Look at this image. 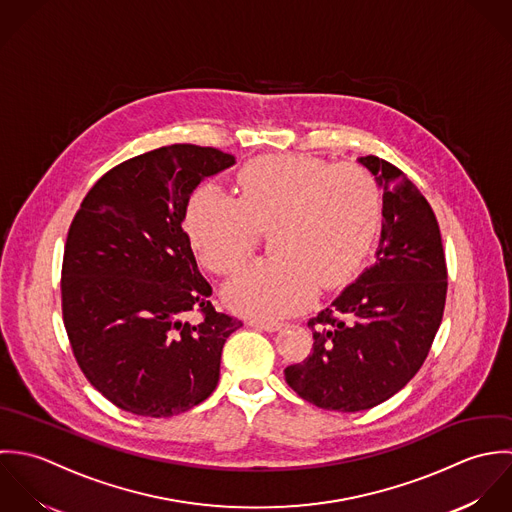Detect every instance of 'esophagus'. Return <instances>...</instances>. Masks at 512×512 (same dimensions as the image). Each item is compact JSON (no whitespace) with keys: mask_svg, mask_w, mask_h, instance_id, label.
<instances>
[{"mask_svg":"<svg viewBox=\"0 0 512 512\" xmlns=\"http://www.w3.org/2000/svg\"><path fill=\"white\" fill-rule=\"evenodd\" d=\"M247 324H249V326H255V328H259V330H267V332H275V330H279V328L283 326V324L277 322V320H261V318H249Z\"/></svg>","mask_w":512,"mask_h":512,"instance_id":"obj_1","label":"esophagus"}]
</instances>
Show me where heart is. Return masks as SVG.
Here are the masks:
<instances>
[{
	"instance_id": "heart-1",
	"label": "heart",
	"mask_w": 512,
	"mask_h": 512,
	"mask_svg": "<svg viewBox=\"0 0 512 512\" xmlns=\"http://www.w3.org/2000/svg\"><path fill=\"white\" fill-rule=\"evenodd\" d=\"M237 200L198 188L184 213L192 247L217 275L235 273L269 231L271 259L243 269L225 289L229 303L275 318L346 283L370 253L384 213L376 178L360 164L308 154H273L245 164Z\"/></svg>"
}]
</instances>
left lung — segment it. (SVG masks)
<instances>
[{
    "instance_id": "1",
    "label": "left lung",
    "mask_w": 512,
    "mask_h": 512,
    "mask_svg": "<svg viewBox=\"0 0 512 512\" xmlns=\"http://www.w3.org/2000/svg\"><path fill=\"white\" fill-rule=\"evenodd\" d=\"M384 188L376 261L308 320L312 350L285 368L287 384L334 411L374 408L398 394L425 362L443 318L447 265L437 217L394 164L362 156Z\"/></svg>"
}]
</instances>
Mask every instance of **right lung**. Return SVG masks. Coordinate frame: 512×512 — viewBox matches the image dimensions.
I'll return each mask as SVG.
<instances>
[{"label": "right lung", "mask_w": 512, "mask_h": 512, "mask_svg": "<svg viewBox=\"0 0 512 512\" xmlns=\"http://www.w3.org/2000/svg\"><path fill=\"white\" fill-rule=\"evenodd\" d=\"M233 164L217 148L162 146L108 170L73 217L63 322L85 378L116 408L170 417L217 386L241 320L211 305L182 221L198 184Z\"/></svg>", "instance_id": "1"}]
</instances>
